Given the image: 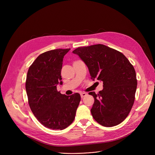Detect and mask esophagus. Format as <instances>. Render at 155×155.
<instances>
[{"mask_svg": "<svg viewBox=\"0 0 155 155\" xmlns=\"http://www.w3.org/2000/svg\"><path fill=\"white\" fill-rule=\"evenodd\" d=\"M87 95V94L85 93V92H82L80 94V95H81V97H82V98H84V97H85Z\"/></svg>", "mask_w": 155, "mask_h": 155, "instance_id": "obj_1", "label": "esophagus"}]
</instances>
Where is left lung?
I'll use <instances>...</instances> for the list:
<instances>
[{
	"mask_svg": "<svg viewBox=\"0 0 155 155\" xmlns=\"http://www.w3.org/2000/svg\"><path fill=\"white\" fill-rule=\"evenodd\" d=\"M73 53L85 62L93 80L103 82L102 91L88 93L94 98V119L105 127L121 123L135 99L137 82L133 64L122 53L101 44L78 47Z\"/></svg>",
	"mask_w": 155,
	"mask_h": 155,
	"instance_id": "obj_1",
	"label": "left lung"
}]
</instances>
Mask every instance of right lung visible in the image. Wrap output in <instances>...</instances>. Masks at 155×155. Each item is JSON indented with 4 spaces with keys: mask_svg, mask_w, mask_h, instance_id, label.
Here are the masks:
<instances>
[{
    "mask_svg": "<svg viewBox=\"0 0 155 155\" xmlns=\"http://www.w3.org/2000/svg\"><path fill=\"white\" fill-rule=\"evenodd\" d=\"M70 50L56 49L39 55L29 67L26 80L29 105L39 123L51 129H64L74 120L80 95L70 96L57 91L62 84L64 56Z\"/></svg>",
    "mask_w": 155,
    "mask_h": 155,
    "instance_id": "1",
    "label": "right lung"
}]
</instances>
